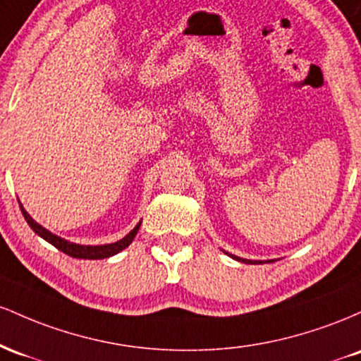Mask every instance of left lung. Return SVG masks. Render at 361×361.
Segmentation results:
<instances>
[{
    "mask_svg": "<svg viewBox=\"0 0 361 361\" xmlns=\"http://www.w3.org/2000/svg\"><path fill=\"white\" fill-rule=\"evenodd\" d=\"M224 252H226V251H224ZM226 255H229V252H226ZM229 256H231V258H233V259L243 261V263H247V264H252V263H255V264H259V263H263V261H251V259H244V258H239V256H235V255H229ZM271 261H273V259H268V263H271Z\"/></svg>",
    "mask_w": 361,
    "mask_h": 361,
    "instance_id": "obj_1",
    "label": "left lung"
}]
</instances>
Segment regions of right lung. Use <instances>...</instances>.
<instances>
[{
  "label": "right lung",
  "instance_id": "1",
  "mask_svg": "<svg viewBox=\"0 0 361 361\" xmlns=\"http://www.w3.org/2000/svg\"><path fill=\"white\" fill-rule=\"evenodd\" d=\"M20 210H22L25 221H27L28 226L32 227V231L37 235H40V238L45 239L47 243H51L52 246H56L57 250L66 252L68 256H71V258H80V259H103V258H110V256L117 255L122 250H126V247L134 241L135 234H137L139 227H140V222L139 221L137 226L134 227V229L128 233L126 238H122L120 241L117 243H110V244H100V246H86V244H76V243H71L68 241V239L61 238V235H56L52 234L51 231H47L45 227L40 226L39 222H35L34 219L30 217V214L27 212V210L23 209V205L20 204Z\"/></svg>",
  "mask_w": 361,
  "mask_h": 361
}]
</instances>
